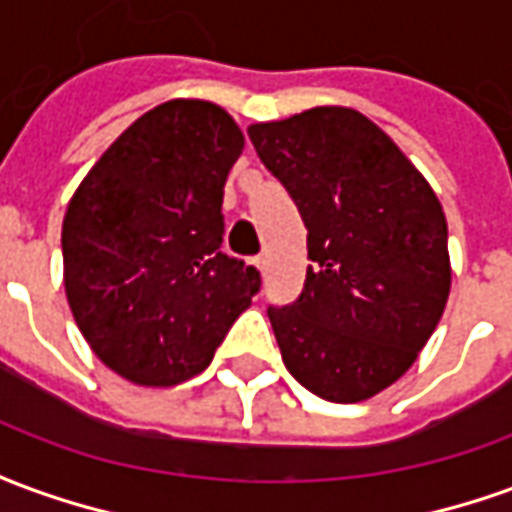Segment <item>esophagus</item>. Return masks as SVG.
<instances>
[{"mask_svg":"<svg viewBox=\"0 0 512 512\" xmlns=\"http://www.w3.org/2000/svg\"><path fill=\"white\" fill-rule=\"evenodd\" d=\"M255 266L266 274V257H255Z\"/></svg>","mask_w":512,"mask_h":512,"instance_id":"esophagus-1","label":"esophagus"}]
</instances>
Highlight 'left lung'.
<instances>
[{
    "label": "left lung",
    "instance_id": "8db88e82",
    "mask_svg": "<svg viewBox=\"0 0 512 512\" xmlns=\"http://www.w3.org/2000/svg\"><path fill=\"white\" fill-rule=\"evenodd\" d=\"M307 227L299 299L268 307L282 362L332 403H359L414 365L450 296L447 219L389 136L345 106L249 126Z\"/></svg>",
    "mask_w": 512,
    "mask_h": 512
}]
</instances>
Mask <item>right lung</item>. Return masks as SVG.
<instances>
[{
	"mask_svg": "<svg viewBox=\"0 0 512 512\" xmlns=\"http://www.w3.org/2000/svg\"><path fill=\"white\" fill-rule=\"evenodd\" d=\"M241 150L222 106L167 101L117 136L68 202V304L117 376L175 386L202 373L260 290V271L222 252L224 180Z\"/></svg>",
	"mask_w": 512,
	"mask_h": 512,
	"instance_id": "right-lung-1",
	"label": "right lung"
}]
</instances>
